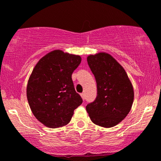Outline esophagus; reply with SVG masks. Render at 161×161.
<instances>
[{"label":"esophagus","instance_id":"1","mask_svg":"<svg viewBox=\"0 0 161 161\" xmlns=\"http://www.w3.org/2000/svg\"><path fill=\"white\" fill-rule=\"evenodd\" d=\"M81 97H82L83 101H84L85 98V94H84V93H81Z\"/></svg>","mask_w":161,"mask_h":161}]
</instances>
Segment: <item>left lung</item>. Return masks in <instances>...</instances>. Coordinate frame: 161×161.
<instances>
[{"mask_svg": "<svg viewBox=\"0 0 161 161\" xmlns=\"http://www.w3.org/2000/svg\"><path fill=\"white\" fill-rule=\"evenodd\" d=\"M87 60L96 78L97 96L86 106V110L96 125L113 127L131 110L133 87L124 68L109 53L89 55Z\"/></svg>", "mask_w": 161, "mask_h": 161, "instance_id": "left-lung-1", "label": "left lung"}]
</instances>
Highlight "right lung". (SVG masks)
<instances>
[{"mask_svg":"<svg viewBox=\"0 0 161 161\" xmlns=\"http://www.w3.org/2000/svg\"><path fill=\"white\" fill-rule=\"evenodd\" d=\"M81 61L80 56L54 50L42 57L32 70L26 87L28 102L36 119L46 127L67 125L82 103L71 77Z\"/></svg>","mask_w":161,"mask_h":161,"instance_id":"add662e5","label":"right lung"}]
</instances>
